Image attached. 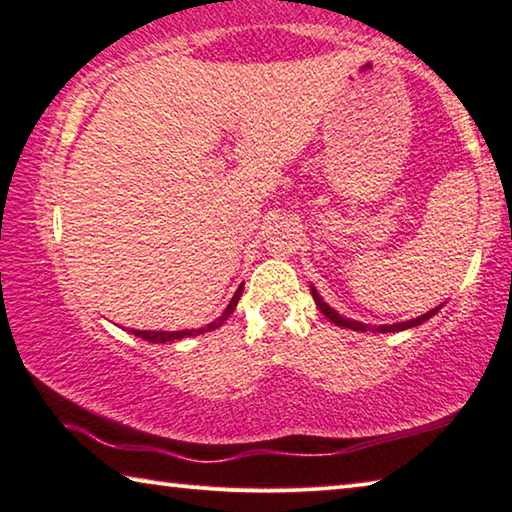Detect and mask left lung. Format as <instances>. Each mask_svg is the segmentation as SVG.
Returning a JSON list of instances; mask_svg holds the SVG:
<instances>
[{
    "instance_id": "8db88e82",
    "label": "left lung",
    "mask_w": 512,
    "mask_h": 512,
    "mask_svg": "<svg viewBox=\"0 0 512 512\" xmlns=\"http://www.w3.org/2000/svg\"><path fill=\"white\" fill-rule=\"evenodd\" d=\"M311 296H314V300H316V305H318V309L323 311V316H327L329 320H332L334 325H339V327H348V329H354V332H368V329H372V332H402V329H409V327H415V325H422L424 320H429L433 314H436V311L440 309V307H436V309H431V311H427V314H422L420 318H413V320H406V323H397V325H381V327H370V325H363V323H359V320H350V318H343V316H339L336 314V311L327 305V302H323V298L318 296L316 293V289L311 287Z\"/></svg>"
}]
</instances>
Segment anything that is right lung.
<instances>
[{
    "instance_id": "obj_1",
    "label": "right lung",
    "mask_w": 512,
    "mask_h": 512,
    "mask_svg": "<svg viewBox=\"0 0 512 512\" xmlns=\"http://www.w3.org/2000/svg\"><path fill=\"white\" fill-rule=\"evenodd\" d=\"M241 291H244V284H241V287L237 289V293L235 296H232V300H230V305L225 307V311L223 314L214 320V323H210L207 327H201V329H183V332H140V329H133V334L135 336H140V339H144V341H149V343H171V341H180V339H187V336H196V334H203V332H210V329H216V327H221L225 320H228V316L232 314V311H235V307H237V302H239V296H241Z\"/></svg>"
}]
</instances>
